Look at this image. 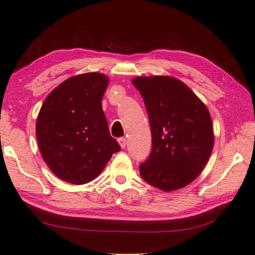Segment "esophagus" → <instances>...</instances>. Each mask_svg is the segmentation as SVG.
Returning a JSON list of instances; mask_svg holds the SVG:
<instances>
[{"mask_svg": "<svg viewBox=\"0 0 255 255\" xmlns=\"http://www.w3.org/2000/svg\"><path fill=\"white\" fill-rule=\"evenodd\" d=\"M118 143H119V145H120V147L122 148H125L126 147V139H125V138H119L118 139Z\"/></svg>", "mask_w": 255, "mask_h": 255, "instance_id": "1", "label": "esophagus"}]
</instances>
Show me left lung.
I'll return each instance as SVG.
<instances>
[{
    "mask_svg": "<svg viewBox=\"0 0 255 255\" xmlns=\"http://www.w3.org/2000/svg\"><path fill=\"white\" fill-rule=\"evenodd\" d=\"M147 110L152 152L140 175L162 191L187 187L204 170L214 148L208 108L182 81L166 75L131 80Z\"/></svg>",
    "mask_w": 255,
    "mask_h": 255,
    "instance_id": "left-lung-1",
    "label": "left lung"
}]
</instances>
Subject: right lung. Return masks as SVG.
<instances>
[{
	"label": "right lung",
	"mask_w": 255,
	"mask_h": 255,
	"mask_svg": "<svg viewBox=\"0 0 255 255\" xmlns=\"http://www.w3.org/2000/svg\"><path fill=\"white\" fill-rule=\"evenodd\" d=\"M109 77L98 72L72 76L45 99L36 136L47 165L60 180L84 184L100 175L120 150L102 110Z\"/></svg>",
	"instance_id": "add662e5"
}]
</instances>
